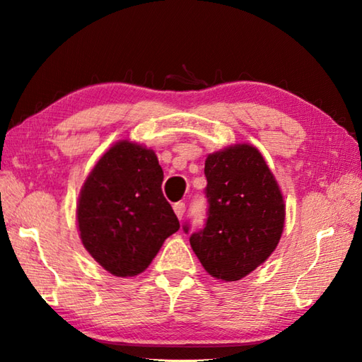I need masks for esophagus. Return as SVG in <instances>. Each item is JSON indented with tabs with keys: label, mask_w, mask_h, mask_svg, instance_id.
Segmentation results:
<instances>
[{
	"label": "esophagus",
	"mask_w": 362,
	"mask_h": 362,
	"mask_svg": "<svg viewBox=\"0 0 362 362\" xmlns=\"http://www.w3.org/2000/svg\"><path fill=\"white\" fill-rule=\"evenodd\" d=\"M174 212H175V216L179 217V220H182L183 214H185V203H182V201H179V203H175L174 204Z\"/></svg>",
	"instance_id": "esophagus-1"
}]
</instances>
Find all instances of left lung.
Instances as JSON below:
<instances>
[{"instance_id":"obj_1","label":"left lung","mask_w":362,"mask_h":362,"mask_svg":"<svg viewBox=\"0 0 362 362\" xmlns=\"http://www.w3.org/2000/svg\"><path fill=\"white\" fill-rule=\"evenodd\" d=\"M204 174L207 220L189 244L211 276L240 281L278 246L286 217L283 193L262 153L247 144L211 153Z\"/></svg>"}]
</instances>
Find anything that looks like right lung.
Segmentation results:
<instances>
[{
    "label": "right lung",
    "mask_w": 362,
    "mask_h": 362,
    "mask_svg": "<svg viewBox=\"0 0 362 362\" xmlns=\"http://www.w3.org/2000/svg\"><path fill=\"white\" fill-rule=\"evenodd\" d=\"M155 151L121 140L103 155L78 198L79 238L93 259L115 276L148 268L163 243L180 228L164 198Z\"/></svg>",
    "instance_id": "obj_1"
}]
</instances>
